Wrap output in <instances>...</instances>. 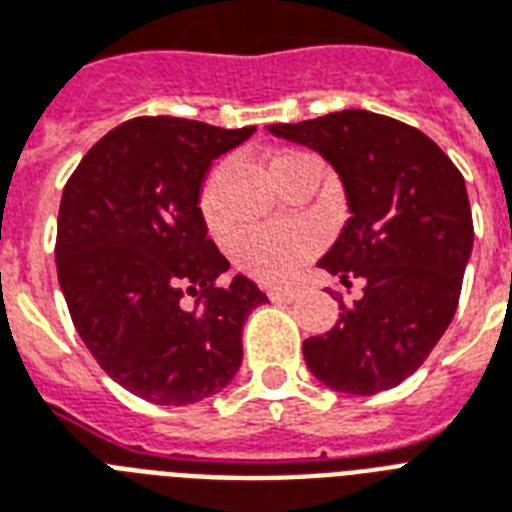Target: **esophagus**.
I'll list each match as a JSON object with an SVG mask.
<instances>
[{"label":"esophagus","instance_id":"obj_1","mask_svg":"<svg viewBox=\"0 0 512 512\" xmlns=\"http://www.w3.org/2000/svg\"><path fill=\"white\" fill-rule=\"evenodd\" d=\"M269 298L277 301V304H290V301H296L298 290L296 288H272L269 290Z\"/></svg>","mask_w":512,"mask_h":512}]
</instances>
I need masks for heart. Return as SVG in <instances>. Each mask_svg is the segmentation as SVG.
<instances>
[{"mask_svg": "<svg viewBox=\"0 0 512 512\" xmlns=\"http://www.w3.org/2000/svg\"><path fill=\"white\" fill-rule=\"evenodd\" d=\"M304 153H280L272 158L269 169L272 174L282 166L296 161H306ZM200 214L208 227L222 224V208L216 200V177H211L200 195ZM320 248V232L309 224H259L248 227L235 237V261L264 282H285L312 259V253Z\"/></svg>", "mask_w": 512, "mask_h": 512, "instance_id": "1", "label": "heart"}]
</instances>
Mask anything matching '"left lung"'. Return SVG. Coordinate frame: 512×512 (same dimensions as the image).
Wrapping results in <instances>:
<instances>
[{"label": "left lung", "instance_id": "8db88e82", "mask_svg": "<svg viewBox=\"0 0 512 512\" xmlns=\"http://www.w3.org/2000/svg\"><path fill=\"white\" fill-rule=\"evenodd\" d=\"M269 134L312 147L335 169L349 219L320 267L362 296L304 341L306 367L333 391L372 396L410 378L457 312L473 251L463 174L420 129L341 110Z\"/></svg>", "mask_w": 512, "mask_h": 512}]
</instances>
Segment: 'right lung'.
I'll return each instance as SVG.
<instances>
[{
  "label": "right lung",
  "mask_w": 512,
  "mask_h": 512,
  "mask_svg": "<svg viewBox=\"0 0 512 512\" xmlns=\"http://www.w3.org/2000/svg\"><path fill=\"white\" fill-rule=\"evenodd\" d=\"M256 132L187 118H132L89 150L57 214V280L97 365L134 396L203 402L243 362V325L267 293L208 240L211 163ZM185 295H198L192 310Z\"/></svg>",
  "instance_id": "add662e5"
}]
</instances>
